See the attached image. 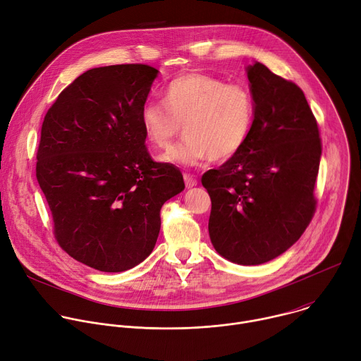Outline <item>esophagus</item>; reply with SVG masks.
Returning a JSON list of instances; mask_svg holds the SVG:
<instances>
[{
	"mask_svg": "<svg viewBox=\"0 0 361 361\" xmlns=\"http://www.w3.org/2000/svg\"><path fill=\"white\" fill-rule=\"evenodd\" d=\"M184 181H185L187 188H191V187H195V185H197V180H195V177L191 176V174H184Z\"/></svg>",
	"mask_w": 361,
	"mask_h": 361,
	"instance_id": "34e87169",
	"label": "esophagus"
}]
</instances>
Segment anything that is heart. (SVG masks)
Segmentation results:
<instances>
[{
  "instance_id": "b5f03b06",
  "label": "heart",
  "mask_w": 361,
  "mask_h": 361,
  "mask_svg": "<svg viewBox=\"0 0 361 361\" xmlns=\"http://www.w3.org/2000/svg\"><path fill=\"white\" fill-rule=\"evenodd\" d=\"M163 102H147L140 110L142 130L156 149H166L184 123V142L164 153L163 163L195 167L209 159L225 161L250 139L255 100L244 85L201 72L187 73L169 82Z\"/></svg>"
}]
</instances>
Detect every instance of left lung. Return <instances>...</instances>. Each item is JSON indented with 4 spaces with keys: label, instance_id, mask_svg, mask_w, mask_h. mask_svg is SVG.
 <instances>
[{
    "label": "left lung",
    "instance_id": "8db88e82",
    "mask_svg": "<svg viewBox=\"0 0 361 361\" xmlns=\"http://www.w3.org/2000/svg\"><path fill=\"white\" fill-rule=\"evenodd\" d=\"M247 75L255 100L250 139L201 183L211 197L215 251L238 265H261L288 251L312 221L322 146L298 85L259 62Z\"/></svg>",
    "mask_w": 361,
    "mask_h": 361
}]
</instances>
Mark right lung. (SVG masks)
<instances>
[{"label":"right lung","instance_id":"1","mask_svg":"<svg viewBox=\"0 0 361 361\" xmlns=\"http://www.w3.org/2000/svg\"><path fill=\"white\" fill-rule=\"evenodd\" d=\"M159 71L129 63L93 68L45 114L37 180L54 233L73 259L102 272L143 262L160 232V209L184 190L173 164L146 149L140 110Z\"/></svg>","mask_w":361,"mask_h":361}]
</instances>
